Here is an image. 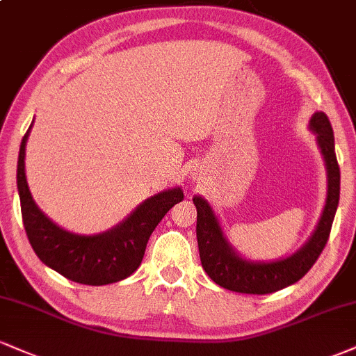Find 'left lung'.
<instances>
[{
  "label": "left lung",
  "instance_id": "left-lung-1",
  "mask_svg": "<svg viewBox=\"0 0 356 356\" xmlns=\"http://www.w3.org/2000/svg\"><path fill=\"white\" fill-rule=\"evenodd\" d=\"M310 129L316 132L320 149L328 172V195L322 219L314 235L297 254L270 264L247 262L232 250L213 216L211 205L202 197H194L197 209V243L204 270L217 285L238 293L265 295L295 284L314 267L327 245L330 230L340 199V165L335 154L333 129L327 114L315 113L310 119Z\"/></svg>",
  "mask_w": 356,
  "mask_h": 356
}]
</instances>
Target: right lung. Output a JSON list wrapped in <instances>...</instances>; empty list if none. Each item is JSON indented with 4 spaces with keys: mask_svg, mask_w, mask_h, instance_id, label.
Returning <instances> with one entry per match:
<instances>
[{
    "mask_svg": "<svg viewBox=\"0 0 356 356\" xmlns=\"http://www.w3.org/2000/svg\"><path fill=\"white\" fill-rule=\"evenodd\" d=\"M29 129L21 140L16 177L21 216L33 250L42 264L83 285H108L132 275L143 262L145 245L154 229L162 217L184 199L182 191L172 189L151 197L121 225L106 234L86 237L66 232L38 209L28 189L24 151Z\"/></svg>",
    "mask_w": 356,
    "mask_h": 356,
    "instance_id": "1",
    "label": "right lung"
}]
</instances>
